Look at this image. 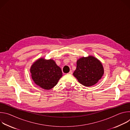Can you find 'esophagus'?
Returning a JSON list of instances; mask_svg holds the SVG:
<instances>
[{"label": "esophagus", "instance_id": "obj_1", "mask_svg": "<svg viewBox=\"0 0 130 130\" xmlns=\"http://www.w3.org/2000/svg\"><path fill=\"white\" fill-rule=\"evenodd\" d=\"M68 74H69V75H72V70H70V71L69 72Z\"/></svg>", "mask_w": 130, "mask_h": 130}]
</instances>
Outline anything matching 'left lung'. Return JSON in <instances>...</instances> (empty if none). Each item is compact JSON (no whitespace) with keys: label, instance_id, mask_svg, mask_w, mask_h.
<instances>
[{"label":"left lung","instance_id":"1","mask_svg":"<svg viewBox=\"0 0 130 130\" xmlns=\"http://www.w3.org/2000/svg\"><path fill=\"white\" fill-rule=\"evenodd\" d=\"M104 74V68L101 62L92 55L82 57L77 61L76 69L73 75L78 82L85 86L96 84Z\"/></svg>","mask_w":130,"mask_h":130}]
</instances>
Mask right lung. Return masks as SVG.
<instances>
[{
	"instance_id": "1",
	"label": "right lung",
	"mask_w": 130,
	"mask_h": 130,
	"mask_svg": "<svg viewBox=\"0 0 130 130\" xmlns=\"http://www.w3.org/2000/svg\"><path fill=\"white\" fill-rule=\"evenodd\" d=\"M30 71L35 84L42 88L49 90L56 85L63 76L61 68L52 59L41 58L31 65Z\"/></svg>"
}]
</instances>
